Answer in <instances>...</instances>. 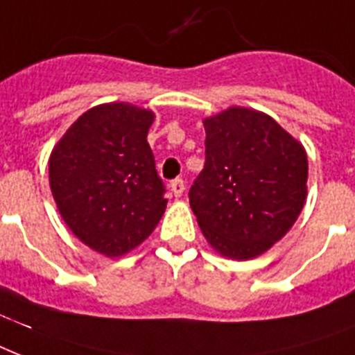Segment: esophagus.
I'll list each match as a JSON object with an SVG mask.
<instances>
[{
	"mask_svg": "<svg viewBox=\"0 0 355 355\" xmlns=\"http://www.w3.org/2000/svg\"><path fill=\"white\" fill-rule=\"evenodd\" d=\"M170 191H172V194H174L175 198H180L181 194H183V191H185V183H183V180H174L170 181Z\"/></svg>",
	"mask_w": 355,
	"mask_h": 355,
	"instance_id": "esophagus-1",
	"label": "esophagus"
}]
</instances>
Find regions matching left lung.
<instances>
[{"instance_id": "1", "label": "left lung", "mask_w": 355, "mask_h": 355, "mask_svg": "<svg viewBox=\"0 0 355 355\" xmlns=\"http://www.w3.org/2000/svg\"><path fill=\"white\" fill-rule=\"evenodd\" d=\"M205 164L189 191L203 237L254 259L289 232L307 196V155L265 112L230 107L203 120Z\"/></svg>"}]
</instances>
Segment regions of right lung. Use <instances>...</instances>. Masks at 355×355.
<instances>
[{
	"instance_id": "obj_1",
	"label": "right lung",
	"mask_w": 355,
	"mask_h": 355,
	"mask_svg": "<svg viewBox=\"0 0 355 355\" xmlns=\"http://www.w3.org/2000/svg\"><path fill=\"white\" fill-rule=\"evenodd\" d=\"M153 112L103 103L81 114L49 157V187L66 226L89 248L120 257L144 243L166 198L148 129Z\"/></svg>"
}]
</instances>
